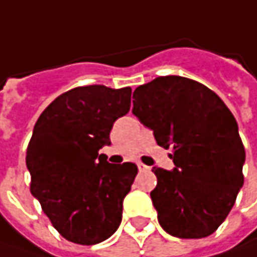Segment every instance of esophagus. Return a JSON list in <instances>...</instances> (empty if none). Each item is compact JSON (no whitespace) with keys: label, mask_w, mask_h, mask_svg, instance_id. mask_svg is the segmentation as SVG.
<instances>
[{"label":"esophagus","mask_w":257,"mask_h":257,"mask_svg":"<svg viewBox=\"0 0 257 257\" xmlns=\"http://www.w3.org/2000/svg\"><path fill=\"white\" fill-rule=\"evenodd\" d=\"M138 170H140V171H150L151 167L145 165V164H142V162H138Z\"/></svg>","instance_id":"34e87169"}]
</instances>
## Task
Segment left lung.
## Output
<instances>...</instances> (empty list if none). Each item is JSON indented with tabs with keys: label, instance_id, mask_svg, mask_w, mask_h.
I'll use <instances>...</instances> for the list:
<instances>
[{
	"label": "left lung",
	"instance_id": "obj_1",
	"mask_svg": "<svg viewBox=\"0 0 257 257\" xmlns=\"http://www.w3.org/2000/svg\"><path fill=\"white\" fill-rule=\"evenodd\" d=\"M132 113L173 148L171 171L154 167L151 191L168 234L201 239L214 233L243 187L244 147L229 107L213 90L181 76H162L134 92Z\"/></svg>",
	"mask_w": 257,
	"mask_h": 257
}]
</instances>
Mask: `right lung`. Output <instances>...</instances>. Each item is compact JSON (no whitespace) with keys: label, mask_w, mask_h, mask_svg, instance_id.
<instances>
[{"label":"right lung","mask_w":257,"mask_h":257,"mask_svg":"<svg viewBox=\"0 0 257 257\" xmlns=\"http://www.w3.org/2000/svg\"><path fill=\"white\" fill-rule=\"evenodd\" d=\"M131 87H74L56 97L37 119L27 148L31 194L63 237L77 244L109 239L122 221L123 198L138 167L109 164L117 117L131 107Z\"/></svg>","instance_id":"right-lung-1"}]
</instances>
